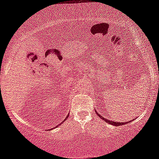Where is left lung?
Instances as JSON below:
<instances>
[{
    "mask_svg": "<svg viewBox=\"0 0 159 159\" xmlns=\"http://www.w3.org/2000/svg\"><path fill=\"white\" fill-rule=\"evenodd\" d=\"M96 112H97V111H96ZM97 115H98V116L100 117L102 119H103L104 121H106V122H107V123H109V124H111V125H115V126H120V125H125V124H126V122H125V123H121V122H116V121H111V120L109 121V120H107V119H106V118H102V116H100V115L98 114V113H97ZM127 123H128V122H127Z\"/></svg>",
    "mask_w": 159,
    "mask_h": 159,
    "instance_id": "8db88e82",
    "label": "left lung"
}]
</instances>
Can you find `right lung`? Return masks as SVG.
Returning a JSON list of instances; mask_svg holds the SVG:
<instances>
[{
    "label": "right lung",
    "mask_w": 159,
    "mask_h": 159,
    "mask_svg": "<svg viewBox=\"0 0 159 159\" xmlns=\"http://www.w3.org/2000/svg\"><path fill=\"white\" fill-rule=\"evenodd\" d=\"M66 118H66V119H65V120H66ZM62 123H61V124H62Z\"/></svg>",
    "instance_id": "obj_1"
}]
</instances>
